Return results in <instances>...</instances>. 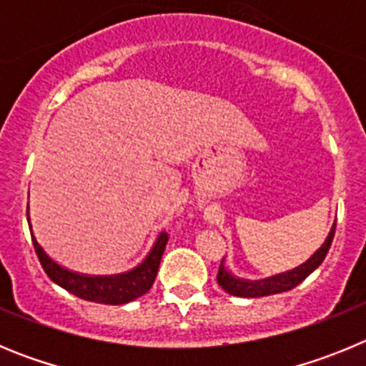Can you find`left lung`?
I'll return each instance as SVG.
<instances>
[{"label":"left lung","instance_id":"8db88e82","mask_svg":"<svg viewBox=\"0 0 366 366\" xmlns=\"http://www.w3.org/2000/svg\"><path fill=\"white\" fill-rule=\"evenodd\" d=\"M335 234V222L332 223V229H330L328 236L325 238V242L321 244V247L317 249L315 253L308 258L306 262H302L300 266L293 267L290 271H284V273L271 274L266 279L260 280H249L242 279V277H236L227 266H225V258L219 264L218 271V284L222 286L223 292H227L229 295L234 297H244V299H253V297H266V295H274V293L290 292L295 286H299L310 273L321 266L322 260H325L326 253H328L332 240H334Z\"/></svg>","mask_w":366,"mask_h":366}]
</instances>
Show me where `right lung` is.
Here are the masks:
<instances>
[{
    "mask_svg": "<svg viewBox=\"0 0 366 366\" xmlns=\"http://www.w3.org/2000/svg\"><path fill=\"white\" fill-rule=\"evenodd\" d=\"M27 222L29 229H31L32 244H34V251H36L40 264L44 271L47 273L54 284L64 287L66 292L73 293V295L80 297L84 300H92V302L99 304H126L132 300L143 297L148 293L155 280V274L159 269V262L163 257L164 245H167V234L159 232V236L155 238L154 245L150 247L147 257L139 262L137 266L132 269L124 271V273L117 274H87L79 273V271L67 269L62 264H58L53 257L47 254L40 242L36 240L34 231H32L31 214H29L27 207Z\"/></svg>",
    "mask_w": 366,
    "mask_h": 366,
    "instance_id": "right-lung-1",
    "label": "right lung"
}]
</instances>
